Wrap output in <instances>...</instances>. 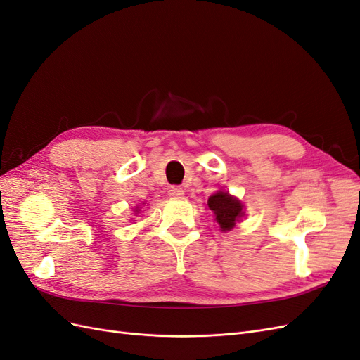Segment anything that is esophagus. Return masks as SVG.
Here are the masks:
<instances>
[{"label":"esophagus","instance_id":"esophagus-1","mask_svg":"<svg viewBox=\"0 0 360 360\" xmlns=\"http://www.w3.org/2000/svg\"><path fill=\"white\" fill-rule=\"evenodd\" d=\"M169 196L170 198H181V196H184V190L178 186H173L169 188Z\"/></svg>","mask_w":360,"mask_h":360}]
</instances>
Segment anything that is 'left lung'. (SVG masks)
<instances>
[{"mask_svg": "<svg viewBox=\"0 0 360 360\" xmlns=\"http://www.w3.org/2000/svg\"><path fill=\"white\" fill-rule=\"evenodd\" d=\"M208 207L214 211L215 221L220 224L221 231H231L235 226V221L243 215L241 202L229 196V193H215L208 199Z\"/></svg>", "mask_w": 360, "mask_h": 360, "instance_id": "1", "label": "left lung"}]
</instances>
